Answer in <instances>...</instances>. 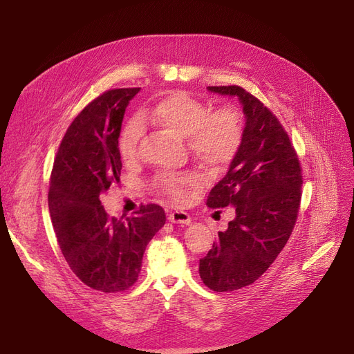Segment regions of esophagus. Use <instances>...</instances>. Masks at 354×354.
I'll return each mask as SVG.
<instances>
[{"instance_id": "esophagus-1", "label": "esophagus", "mask_w": 354, "mask_h": 354, "mask_svg": "<svg viewBox=\"0 0 354 354\" xmlns=\"http://www.w3.org/2000/svg\"><path fill=\"white\" fill-rule=\"evenodd\" d=\"M167 219H169L171 222H174V224H182V225H188L189 222H191L189 214L183 212V211L169 212V214H167Z\"/></svg>"}]
</instances>
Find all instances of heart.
Here are the masks:
<instances>
[{
  "label": "heart",
  "mask_w": 354,
  "mask_h": 354,
  "mask_svg": "<svg viewBox=\"0 0 354 354\" xmlns=\"http://www.w3.org/2000/svg\"><path fill=\"white\" fill-rule=\"evenodd\" d=\"M139 120L147 122L172 136L185 138L188 151L212 172L224 171L236 158L244 142V118L236 107L225 106L209 110L202 100L185 91H174L160 99L151 110H143ZM139 120L129 122L119 138V152L126 163L138 159L142 138ZM155 187L175 203H187L201 189L196 172L163 174Z\"/></svg>",
  "instance_id": "heart-1"
}]
</instances>
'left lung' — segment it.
Listing matches in <instances>:
<instances>
[{"label": "left lung", "instance_id": "obj_1", "mask_svg": "<svg viewBox=\"0 0 354 354\" xmlns=\"http://www.w3.org/2000/svg\"><path fill=\"white\" fill-rule=\"evenodd\" d=\"M208 88L236 96L247 119L243 146L207 199L212 209H235L199 259L201 280L221 292L252 284L281 252L299 216L303 169L286 129L263 102L236 84Z\"/></svg>", "mask_w": 354, "mask_h": 354}]
</instances>
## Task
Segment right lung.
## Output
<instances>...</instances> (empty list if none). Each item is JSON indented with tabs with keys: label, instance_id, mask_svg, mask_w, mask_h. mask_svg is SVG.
I'll use <instances>...</instances> for the list:
<instances>
[{
	"label": "right lung",
	"instance_id": "right-lung-1",
	"mask_svg": "<svg viewBox=\"0 0 354 354\" xmlns=\"http://www.w3.org/2000/svg\"><path fill=\"white\" fill-rule=\"evenodd\" d=\"M139 90H107L90 102L66 130L50 175L48 208L60 250L79 280L103 292L138 281L146 245L166 221L156 203L123 219L109 216L99 199L120 182V127Z\"/></svg>",
	"mask_w": 354,
	"mask_h": 354
}]
</instances>
